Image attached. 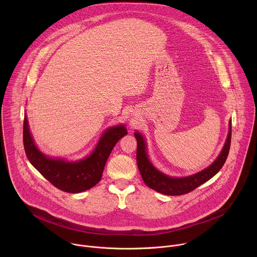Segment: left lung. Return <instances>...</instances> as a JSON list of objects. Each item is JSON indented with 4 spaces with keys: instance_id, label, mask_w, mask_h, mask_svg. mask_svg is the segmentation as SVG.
Here are the masks:
<instances>
[{
    "instance_id": "8db88e82",
    "label": "left lung",
    "mask_w": 257,
    "mask_h": 257,
    "mask_svg": "<svg viewBox=\"0 0 257 257\" xmlns=\"http://www.w3.org/2000/svg\"><path fill=\"white\" fill-rule=\"evenodd\" d=\"M135 137L137 140V152H136V161L137 166L142 177L143 182L150 188L166 194V195H183L189 193L200 186L203 183L212 178L219 170H221L226 163V160L229 155L230 145H231V136H232V124L230 122V129L227 141L225 143L224 149L218 156V158L206 169L203 171L184 178H172L169 177L160 171H158L149 161L148 155L145 152V142L143 137L135 132Z\"/></svg>"
}]
</instances>
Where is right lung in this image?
Instances as JSON below:
<instances>
[{"instance_id":"right-lung-1","label":"right lung","mask_w":257,"mask_h":257,"mask_svg":"<svg viewBox=\"0 0 257 257\" xmlns=\"http://www.w3.org/2000/svg\"><path fill=\"white\" fill-rule=\"evenodd\" d=\"M126 134L123 125L107 129L89 157L79 162L68 163L43 155L34 145L26 116L23 122V144L28 161L55 187L70 193H79L97 184L109 154Z\"/></svg>"}]
</instances>
